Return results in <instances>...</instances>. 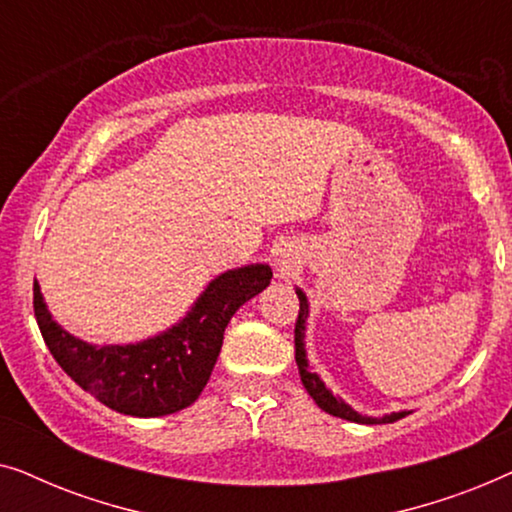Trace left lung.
Returning a JSON list of instances; mask_svg holds the SVG:
<instances>
[{"instance_id": "left-lung-1", "label": "left lung", "mask_w": 512, "mask_h": 512, "mask_svg": "<svg viewBox=\"0 0 512 512\" xmlns=\"http://www.w3.org/2000/svg\"><path fill=\"white\" fill-rule=\"evenodd\" d=\"M296 293L300 300V310H298V319H296V363L300 370V380H303V387L307 389V394L314 398V403H317L324 412H328V415L347 419V422H356V424H391V422H396V419L410 415V412H405V410L391 412V415H384V417L359 415V412L349 408L345 401H340L338 396H333L331 391L326 389V384L319 380L317 373H312L310 363H307L305 342H303L305 340V319H307V298L300 289H296Z\"/></svg>"}]
</instances>
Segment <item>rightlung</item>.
<instances>
[{
  "instance_id": "add662e5",
  "label": "right lung",
  "mask_w": 512,
  "mask_h": 512,
  "mask_svg": "<svg viewBox=\"0 0 512 512\" xmlns=\"http://www.w3.org/2000/svg\"><path fill=\"white\" fill-rule=\"evenodd\" d=\"M270 265L228 270L207 286L170 331L137 345H88L55 324L34 282V317L60 368L107 408L132 417H163L202 394L219 359L223 331L240 307L270 284Z\"/></svg>"
}]
</instances>
